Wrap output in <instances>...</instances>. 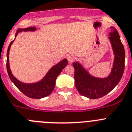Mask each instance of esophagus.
Listing matches in <instances>:
<instances>
[{
  "label": "esophagus",
  "mask_w": 132,
  "mask_h": 132,
  "mask_svg": "<svg viewBox=\"0 0 132 132\" xmlns=\"http://www.w3.org/2000/svg\"><path fill=\"white\" fill-rule=\"evenodd\" d=\"M67 59H68V62H70V63H71V62H72L73 60H75V57L73 55H68L67 56Z\"/></svg>",
  "instance_id": "esophagus-1"
}]
</instances>
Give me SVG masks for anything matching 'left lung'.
<instances>
[{
  "label": "left lung",
  "instance_id": "left-lung-1",
  "mask_svg": "<svg viewBox=\"0 0 132 132\" xmlns=\"http://www.w3.org/2000/svg\"><path fill=\"white\" fill-rule=\"evenodd\" d=\"M109 39L114 55V63L111 73L105 78L91 76L78 62H73L76 88L81 95L90 99H97L106 95L119 83L124 70L125 51L117 29L111 27Z\"/></svg>",
  "mask_w": 132,
  "mask_h": 132
}]
</instances>
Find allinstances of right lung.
<instances>
[{
  "label": "right lung",
  "mask_w": 132,
  "mask_h": 132,
  "mask_svg": "<svg viewBox=\"0 0 132 132\" xmlns=\"http://www.w3.org/2000/svg\"><path fill=\"white\" fill-rule=\"evenodd\" d=\"M36 28L34 27H30L29 28H26L24 29H19L16 32L15 37L17 36L19 32L22 31H34ZM13 40L10 44L9 46L7 51V61H6V68L8 72V76L11 81L13 83V84L16 86V87L21 92H23L24 95L28 96L29 98H34V99H40L44 97H46L51 94V92L53 90L55 87V81H56V77L59 75L61 73L62 70L67 66L68 60L67 59H64L61 60L57 64L53 66L49 72L47 73L45 77L37 83H24L21 82L19 80L17 79L13 74L12 73L10 68L9 64V52L10 49L11 45L13 42Z\"/></svg>",
  "instance_id": "right-lung-1"
}]
</instances>
